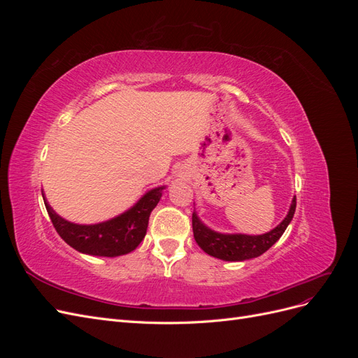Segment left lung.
Here are the masks:
<instances>
[{
    "label": "left lung",
    "instance_id": "8db88e82",
    "mask_svg": "<svg viewBox=\"0 0 358 358\" xmlns=\"http://www.w3.org/2000/svg\"><path fill=\"white\" fill-rule=\"evenodd\" d=\"M296 212V197L292 199L291 208L285 220L276 229L262 236H246V234H221L208 229L199 218L196 212H192V231L194 239L206 254L224 262H243V259L255 258L264 254L268 248H272L279 237L284 234L288 224Z\"/></svg>",
    "mask_w": 358,
    "mask_h": 358
}]
</instances>
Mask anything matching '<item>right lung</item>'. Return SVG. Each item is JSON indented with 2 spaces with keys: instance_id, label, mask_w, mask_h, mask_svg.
Here are the masks:
<instances>
[{
  "instance_id": "1",
  "label": "right lung",
  "mask_w": 358,
  "mask_h": 358,
  "mask_svg": "<svg viewBox=\"0 0 358 358\" xmlns=\"http://www.w3.org/2000/svg\"><path fill=\"white\" fill-rule=\"evenodd\" d=\"M161 191L162 187L149 191L133 209L95 225H79L62 220L52 210L46 199L43 200L57 233L76 251L99 257H117L134 251L143 241L150 212L158 204Z\"/></svg>"
}]
</instances>
